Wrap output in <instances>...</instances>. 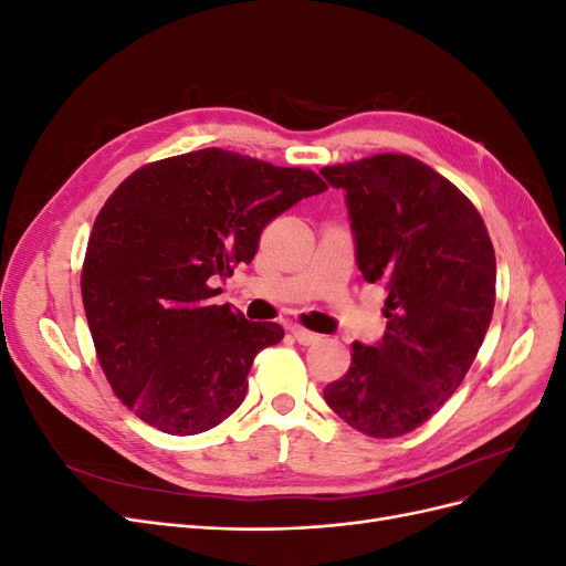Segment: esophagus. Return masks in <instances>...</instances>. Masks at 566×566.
<instances>
[{
    "label": "esophagus",
    "instance_id": "obj_1",
    "mask_svg": "<svg viewBox=\"0 0 566 566\" xmlns=\"http://www.w3.org/2000/svg\"><path fill=\"white\" fill-rule=\"evenodd\" d=\"M290 333L295 335V339L300 342V345H316V342L321 339V335H316V333H312V331H304V328H300V325H293V328H290Z\"/></svg>",
    "mask_w": 566,
    "mask_h": 566
}]
</instances>
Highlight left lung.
<instances>
[{
    "label": "left lung",
    "mask_w": 566,
    "mask_h": 566,
    "mask_svg": "<svg viewBox=\"0 0 566 566\" xmlns=\"http://www.w3.org/2000/svg\"><path fill=\"white\" fill-rule=\"evenodd\" d=\"M345 191L356 264L387 287V328L352 345V366L323 399L354 430L389 439L416 430L460 387L495 302V254L482 217L432 167L373 156L323 167Z\"/></svg>",
    "instance_id": "left-lung-1"
}]
</instances>
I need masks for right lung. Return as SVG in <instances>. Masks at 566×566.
I'll return each mask as SVG.
<instances>
[{
	"mask_svg": "<svg viewBox=\"0 0 566 566\" xmlns=\"http://www.w3.org/2000/svg\"><path fill=\"white\" fill-rule=\"evenodd\" d=\"M325 184L233 150L202 148L136 169L98 212L82 302L98 364L136 418L200 434L243 403L254 356L283 339L212 304V281L250 264L262 229Z\"/></svg>",
	"mask_w": 566,
	"mask_h": 566,
	"instance_id": "right-lung-1",
	"label": "right lung"
}]
</instances>
